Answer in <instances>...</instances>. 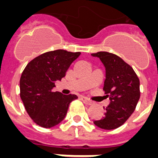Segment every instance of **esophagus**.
<instances>
[{"label":"esophagus","instance_id":"obj_1","mask_svg":"<svg viewBox=\"0 0 158 158\" xmlns=\"http://www.w3.org/2000/svg\"><path fill=\"white\" fill-rule=\"evenodd\" d=\"M80 98H81V100L83 101L85 104H87V105H91V104H92V102H91L89 99H88L86 97H84V96H80Z\"/></svg>","mask_w":158,"mask_h":158}]
</instances>
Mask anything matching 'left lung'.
Wrapping results in <instances>:
<instances>
[{
    "label": "left lung",
    "mask_w": 158,
    "mask_h": 158,
    "mask_svg": "<svg viewBox=\"0 0 158 158\" xmlns=\"http://www.w3.org/2000/svg\"><path fill=\"white\" fill-rule=\"evenodd\" d=\"M91 55L98 58L105 67L103 90L110 100L104 117L94 123L102 129H115L135 110L140 98V82L132 67L118 55L105 51Z\"/></svg>",
    "instance_id": "left-lung-1"
}]
</instances>
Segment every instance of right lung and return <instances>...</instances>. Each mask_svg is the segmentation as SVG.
<instances>
[{
    "mask_svg": "<svg viewBox=\"0 0 158 158\" xmlns=\"http://www.w3.org/2000/svg\"><path fill=\"white\" fill-rule=\"evenodd\" d=\"M79 55L80 52L56 50L39 55L26 65L20 79V98L36 124L45 128L58 125L65 118L69 103L78 98L52 89Z\"/></svg>",
    "mask_w": 158,
    "mask_h": 158,
    "instance_id": "right-lung-1",
    "label": "right lung"
}]
</instances>
